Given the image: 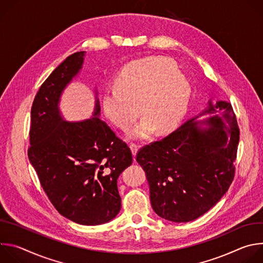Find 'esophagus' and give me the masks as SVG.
<instances>
[{
	"instance_id": "obj_1",
	"label": "esophagus",
	"mask_w": 263,
	"mask_h": 263,
	"mask_svg": "<svg viewBox=\"0 0 263 263\" xmlns=\"http://www.w3.org/2000/svg\"><path fill=\"white\" fill-rule=\"evenodd\" d=\"M130 148H131V152H132L133 157H135L136 154H137V152H138V145L135 144V143H131V144H130Z\"/></svg>"
}]
</instances>
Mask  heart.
Segmentation results:
<instances>
[{
	"label": "heart",
	"instance_id": "obj_1",
	"mask_svg": "<svg viewBox=\"0 0 263 263\" xmlns=\"http://www.w3.org/2000/svg\"><path fill=\"white\" fill-rule=\"evenodd\" d=\"M105 90L102 107L106 118L118 128L128 130L140 116L142 120L129 131L128 138L143 140L157 129L175 128L189 108L192 86L174 61L148 57L127 64L116 81Z\"/></svg>",
	"mask_w": 263,
	"mask_h": 263
}]
</instances>
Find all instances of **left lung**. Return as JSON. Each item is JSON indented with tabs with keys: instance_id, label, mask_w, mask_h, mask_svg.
Instances as JSON below:
<instances>
[{
	"instance_id": "8db88e82",
	"label": "left lung",
	"mask_w": 263,
	"mask_h": 263,
	"mask_svg": "<svg viewBox=\"0 0 263 263\" xmlns=\"http://www.w3.org/2000/svg\"><path fill=\"white\" fill-rule=\"evenodd\" d=\"M238 142L231 104L209 100L201 114L139 149L136 161L145 172L156 214L187 222L211 209L233 181Z\"/></svg>"
}]
</instances>
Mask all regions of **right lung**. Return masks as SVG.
Listing matches in <instances>:
<instances>
[{"mask_svg":"<svg viewBox=\"0 0 263 263\" xmlns=\"http://www.w3.org/2000/svg\"><path fill=\"white\" fill-rule=\"evenodd\" d=\"M85 52L68 56L48 77L31 108L29 160L51 203L64 217L84 226L114 219L121 210L118 178L132 163L129 146L100 119L64 120L59 103L82 69Z\"/></svg>","mask_w":263,"mask_h":263,"instance_id":"obj_1","label":"right lung"}]
</instances>
